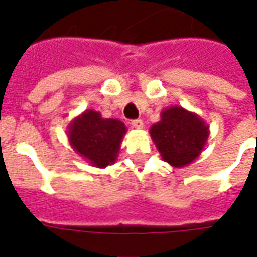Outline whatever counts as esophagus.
<instances>
[{
  "label": "esophagus",
  "instance_id": "obj_1",
  "mask_svg": "<svg viewBox=\"0 0 257 257\" xmlns=\"http://www.w3.org/2000/svg\"><path fill=\"white\" fill-rule=\"evenodd\" d=\"M131 125H132L134 128L140 129L143 128V121H142L140 118H138V119H132V121H131Z\"/></svg>",
  "mask_w": 257,
  "mask_h": 257
}]
</instances>
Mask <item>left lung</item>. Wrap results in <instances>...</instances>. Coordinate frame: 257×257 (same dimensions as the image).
<instances>
[{
    "instance_id": "1",
    "label": "left lung",
    "mask_w": 257,
    "mask_h": 257,
    "mask_svg": "<svg viewBox=\"0 0 257 257\" xmlns=\"http://www.w3.org/2000/svg\"><path fill=\"white\" fill-rule=\"evenodd\" d=\"M164 161L172 167H186L199 156L208 139V126L182 107L162 111L161 121L150 129Z\"/></svg>"
}]
</instances>
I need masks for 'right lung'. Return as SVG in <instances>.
Instances as JSON below:
<instances>
[{
    "mask_svg": "<svg viewBox=\"0 0 257 257\" xmlns=\"http://www.w3.org/2000/svg\"><path fill=\"white\" fill-rule=\"evenodd\" d=\"M125 131L121 121L104 119L100 112L89 110L74 119L68 129V139L77 153L95 167L104 168L115 162Z\"/></svg>",
    "mask_w": 257,
    "mask_h": 257,
    "instance_id": "obj_1",
    "label": "right lung"
}]
</instances>
